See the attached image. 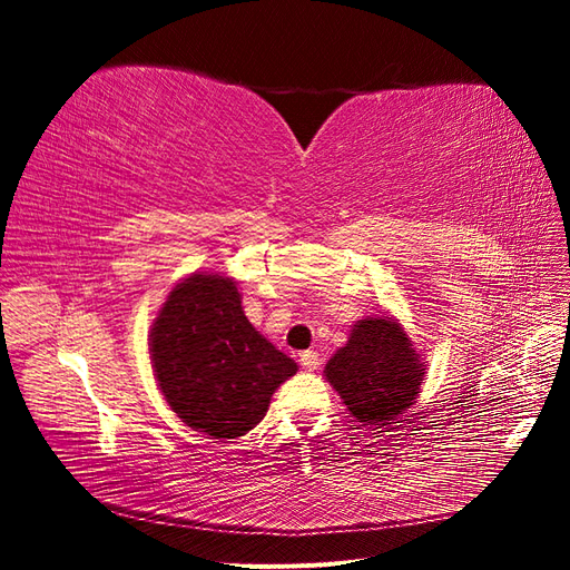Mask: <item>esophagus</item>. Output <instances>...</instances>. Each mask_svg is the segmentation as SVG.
Masks as SVG:
<instances>
[{"label": "esophagus", "mask_w": 570, "mask_h": 570, "mask_svg": "<svg viewBox=\"0 0 570 570\" xmlns=\"http://www.w3.org/2000/svg\"><path fill=\"white\" fill-rule=\"evenodd\" d=\"M299 361H302V366H304L306 371H316V368L321 366V356H318V352H314V350L302 352V354H299Z\"/></svg>", "instance_id": "1"}]
</instances>
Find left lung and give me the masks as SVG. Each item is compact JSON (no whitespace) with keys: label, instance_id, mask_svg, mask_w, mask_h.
Segmentation results:
<instances>
[{"label":"left lung","instance_id":"1","mask_svg":"<svg viewBox=\"0 0 570 570\" xmlns=\"http://www.w3.org/2000/svg\"><path fill=\"white\" fill-rule=\"evenodd\" d=\"M323 373L358 423L383 428L419 396L425 361L394 318L366 316Z\"/></svg>","mask_w":570,"mask_h":570}]
</instances>
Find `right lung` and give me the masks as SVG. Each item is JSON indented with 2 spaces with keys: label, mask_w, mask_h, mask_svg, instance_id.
I'll return each mask as SVG.
<instances>
[{
  "label": "right lung",
  "mask_w": 570,
  "mask_h": 570,
  "mask_svg": "<svg viewBox=\"0 0 570 570\" xmlns=\"http://www.w3.org/2000/svg\"><path fill=\"white\" fill-rule=\"evenodd\" d=\"M233 278L193 273L168 292L149 333L151 368L168 406L204 435L235 440L266 416L297 364L258 335Z\"/></svg>",
  "instance_id": "1"
}]
</instances>
